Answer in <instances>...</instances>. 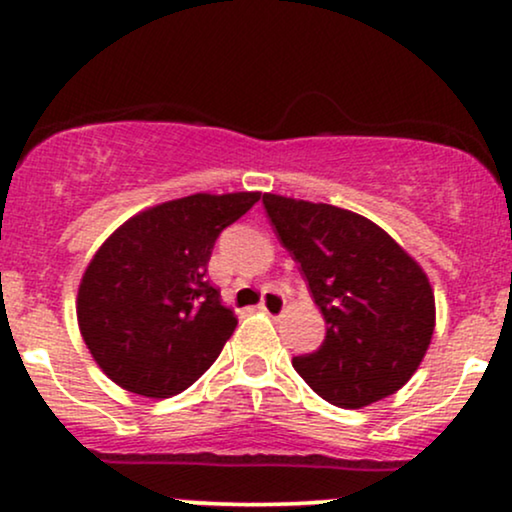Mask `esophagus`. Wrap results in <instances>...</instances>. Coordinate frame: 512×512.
<instances>
[{
	"mask_svg": "<svg viewBox=\"0 0 512 512\" xmlns=\"http://www.w3.org/2000/svg\"><path fill=\"white\" fill-rule=\"evenodd\" d=\"M284 308H286V301H284V296H281V293L264 291L260 310H264V313H267L269 317H279L281 313H284Z\"/></svg>",
	"mask_w": 512,
	"mask_h": 512,
	"instance_id": "34e87169",
	"label": "esophagus"
}]
</instances>
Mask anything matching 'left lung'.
Instances as JSON below:
<instances>
[{"instance_id": "obj_1", "label": "left lung", "mask_w": 512, "mask_h": 512, "mask_svg": "<svg viewBox=\"0 0 512 512\" xmlns=\"http://www.w3.org/2000/svg\"><path fill=\"white\" fill-rule=\"evenodd\" d=\"M262 204L327 325L320 349L293 358V368L344 409L397 392L419 368L436 327L424 269L354 211L279 195H264Z\"/></svg>"}]
</instances>
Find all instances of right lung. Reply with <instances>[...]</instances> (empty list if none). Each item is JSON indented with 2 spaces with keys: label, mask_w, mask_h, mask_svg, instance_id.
<instances>
[{
  "label": "right lung",
  "mask_w": 512,
  "mask_h": 512,
  "mask_svg": "<svg viewBox=\"0 0 512 512\" xmlns=\"http://www.w3.org/2000/svg\"><path fill=\"white\" fill-rule=\"evenodd\" d=\"M260 192L190 195L142 211L101 245L79 286L81 337L98 366L134 395H180L207 373L236 330L209 284L223 228Z\"/></svg>",
  "instance_id": "right-lung-1"
}]
</instances>
